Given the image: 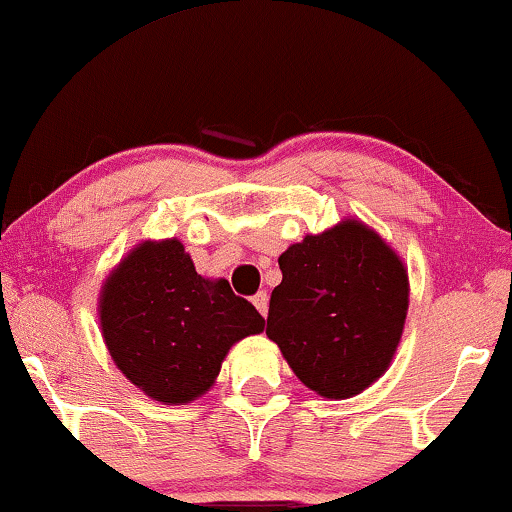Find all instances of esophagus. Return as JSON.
<instances>
[{
  "instance_id": "1",
  "label": "esophagus",
  "mask_w": 512,
  "mask_h": 512,
  "mask_svg": "<svg viewBox=\"0 0 512 512\" xmlns=\"http://www.w3.org/2000/svg\"><path fill=\"white\" fill-rule=\"evenodd\" d=\"M254 306H256V311L261 313L263 318H266V315H268V294L266 292H258L254 296Z\"/></svg>"
}]
</instances>
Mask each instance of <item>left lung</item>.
Segmentation results:
<instances>
[{
  "label": "left lung",
  "mask_w": 512,
  "mask_h": 512,
  "mask_svg": "<svg viewBox=\"0 0 512 512\" xmlns=\"http://www.w3.org/2000/svg\"><path fill=\"white\" fill-rule=\"evenodd\" d=\"M268 339L325 399H351L394 361L408 315L403 258L370 225L344 218L277 258Z\"/></svg>",
  "instance_id": "8db88e82"
}]
</instances>
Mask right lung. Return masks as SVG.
I'll list each match as a JSON object with an SVG mask.
<instances>
[{"label": "right lung", "instance_id": "obj_1", "mask_svg": "<svg viewBox=\"0 0 512 512\" xmlns=\"http://www.w3.org/2000/svg\"><path fill=\"white\" fill-rule=\"evenodd\" d=\"M99 327L116 368L166 406L197 401L227 351L266 320L218 277H201L180 239H144L99 292Z\"/></svg>", "mask_w": 512, "mask_h": 512}]
</instances>
